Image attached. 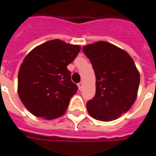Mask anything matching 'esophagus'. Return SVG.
I'll return each instance as SVG.
<instances>
[{"label":"esophagus","instance_id":"obj_1","mask_svg":"<svg viewBox=\"0 0 156 156\" xmlns=\"http://www.w3.org/2000/svg\"><path fill=\"white\" fill-rule=\"evenodd\" d=\"M77 86H78V88H79V90H81V89H82V87H83V83H82V82H80V83H78V85H77Z\"/></svg>","mask_w":156,"mask_h":156}]
</instances>
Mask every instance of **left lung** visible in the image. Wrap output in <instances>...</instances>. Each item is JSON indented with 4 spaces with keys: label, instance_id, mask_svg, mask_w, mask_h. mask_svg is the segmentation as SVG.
Segmentation results:
<instances>
[{
    "label": "left lung",
    "instance_id": "1",
    "mask_svg": "<svg viewBox=\"0 0 156 156\" xmlns=\"http://www.w3.org/2000/svg\"><path fill=\"white\" fill-rule=\"evenodd\" d=\"M96 76V94L88 101L93 119L109 122L131 108L137 98L140 73L131 56L108 42L99 41L83 47Z\"/></svg>",
    "mask_w": 156,
    "mask_h": 156
}]
</instances>
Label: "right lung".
Returning a JSON list of instances; mask_svg holds the SVG:
<instances>
[{"instance_id":"obj_1","label":"right lung","mask_w":156,"mask_h":156,"mask_svg":"<svg viewBox=\"0 0 156 156\" xmlns=\"http://www.w3.org/2000/svg\"><path fill=\"white\" fill-rule=\"evenodd\" d=\"M80 50V45L54 39L37 46L24 58L18 72L17 92L33 115L51 120L65 114L78 90L67 66Z\"/></svg>"}]
</instances>
